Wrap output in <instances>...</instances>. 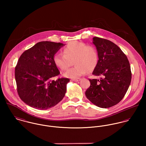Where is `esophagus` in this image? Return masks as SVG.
<instances>
[{
  "mask_svg": "<svg viewBox=\"0 0 146 146\" xmlns=\"http://www.w3.org/2000/svg\"><path fill=\"white\" fill-rule=\"evenodd\" d=\"M81 80V79L79 78V79H72V80L74 81V82H79Z\"/></svg>",
  "mask_w": 146,
  "mask_h": 146,
  "instance_id": "esophagus-1",
  "label": "esophagus"
}]
</instances>
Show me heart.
<instances>
[{"instance_id": "1", "label": "heart", "mask_w": 146, "mask_h": 146, "mask_svg": "<svg viewBox=\"0 0 146 146\" xmlns=\"http://www.w3.org/2000/svg\"><path fill=\"white\" fill-rule=\"evenodd\" d=\"M62 53H56L53 60L55 66L64 71L72 64L75 65L64 74L66 78L76 79L92 71L97 67L99 56L96 48L84 42L73 41L69 42L63 49Z\"/></svg>"}]
</instances>
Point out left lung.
<instances>
[{
    "mask_svg": "<svg viewBox=\"0 0 146 146\" xmlns=\"http://www.w3.org/2000/svg\"><path fill=\"white\" fill-rule=\"evenodd\" d=\"M99 60L92 74L101 76L100 80L89 79L86 98L101 108H108L119 103L125 96L131 79L127 58L121 49L108 40L94 37Z\"/></svg>",
    "mask_w": 146,
    "mask_h": 146,
    "instance_id": "obj_1",
    "label": "left lung"
}]
</instances>
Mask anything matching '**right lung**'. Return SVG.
<instances>
[{
	"label": "right lung",
	"mask_w": 146,
	"mask_h": 146,
	"mask_svg": "<svg viewBox=\"0 0 146 146\" xmlns=\"http://www.w3.org/2000/svg\"><path fill=\"white\" fill-rule=\"evenodd\" d=\"M63 45L61 42H39L21 54L15 74L19 96L26 104L43 110L63 98L70 79L53 80L60 74L53 56Z\"/></svg>",
	"instance_id": "right-lung-1"
}]
</instances>
